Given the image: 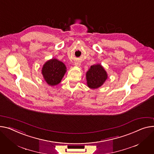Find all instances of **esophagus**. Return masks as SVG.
Wrapping results in <instances>:
<instances>
[{"label":"esophagus","mask_w":154,"mask_h":154,"mask_svg":"<svg viewBox=\"0 0 154 154\" xmlns=\"http://www.w3.org/2000/svg\"><path fill=\"white\" fill-rule=\"evenodd\" d=\"M80 63L79 62V61H76V62H75V66H77V67H80Z\"/></svg>","instance_id":"obj_1"}]
</instances>
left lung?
<instances>
[{"instance_id":"left-lung-1","label":"left lung","mask_w":154,"mask_h":154,"mask_svg":"<svg viewBox=\"0 0 154 154\" xmlns=\"http://www.w3.org/2000/svg\"><path fill=\"white\" fill-rule=\"evenodd\" d=\"M107 78L106 72L101 64L91 66L86 73L87 86L92 89L101 87Z\"/></svg>"}]
</instances>
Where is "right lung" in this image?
Segmentation results:
<instances>
[{"label": "right lung", "mask_w": 154, "mask_h": 154, "mask_svg": "<svg viewBox=\"0 0 154 154\" xmlns=\"http://www.w3.org/2000/svg\"><path fill=\"white\" fill-rule=\"evenodd\" d=\"M42 73L46 83L54 86L59 84L66 72L65 64L57 59H51L43 65Z\"/></svg>", "instance_id": "obj_1"}]
</instances>
